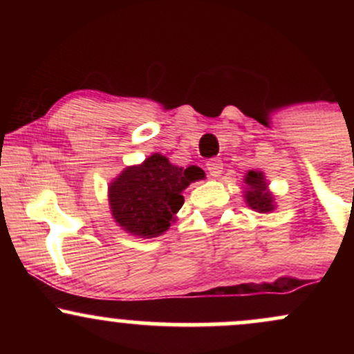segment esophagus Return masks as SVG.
Instances as JSON below:
<instances>
[{
	"label": "esophagus",
	"mask_w": 354,
	"mask_h": 354,
	"mask_svg": "<svg viewBox=\"0 0 354 354\" xmlns=\"http://www.w3.org/2000/svg\"><path fill=\"white\" fill-rule=\"evenodd\" d=\"M206 169H208L209 176L219 178V176H221V173H223L221 160H218V158H213V160H209L208 163H206Z\"/></svg>",
	"instance_id": "obj_1"
}]
</instances>
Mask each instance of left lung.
Returning <instances> with one entry per match:
<instances>
[{"instance_id":"8db88e82","label":"left lung","mask_w":354,"mask_h":354,"mask_svg":"<svg viewBox=\"0 0 354 354\" xmlns=\"http://www.w3.org/2000/svg\"><path fill=\"white\" fill-rule=\"evenodd\" d=\"M245 200L251 209L258 211V213H270L274 209V196L268 189L265 174L250 169L245 176Z\"/></svg>"}]
</instances>
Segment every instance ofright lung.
I'll return each instance as SVG.
<instances>
[{"mask_svg":"<svg viewBox=\"0 0 354 354\" xmlns=\"http://www.w3.org/2000/svg\"><path fill=\"white\" fill-rule=\"evenodd\" d=\"M201 178L194 166L178 168L163 154L154 153L141 165L128 166L109 183L113 219L133 236H160L171 226L185 203L183 189Z\"/></svg>","mask_w":354,"mask_h":354,"instance_id":"right-lung-1","label":"right lung"}]
</instances>
